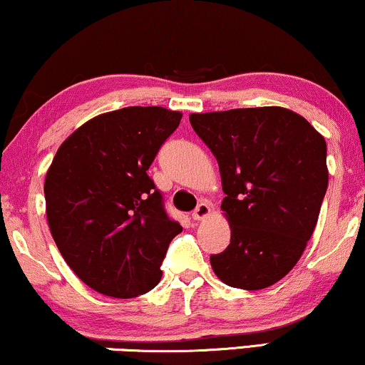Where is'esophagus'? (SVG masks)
I'll return each instance as SVG.
<instances>
[{
    "mask_svg": "<svg viewBox=\"0 0 365 365\" xmlns=\"http://www.w3.org/2000/svg\"><path fill=\"white\" fill-rule=\"evenodd\" d=\"M209 214H211V207H209V204L201 202L196 209H194L192 219L194 221H204V219L209 217Z\"/></svg>",
    "mask_w": 365,
    "mask_h": 365,
    "instance_id": "esophagus-1",
    "label": "esophagus"
}]
</instances>
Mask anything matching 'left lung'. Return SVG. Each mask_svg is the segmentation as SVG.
<instances>
[{
	"mask_svg": "<svg viewBox=\"0 0 365 365\" xmlns=\"http://www.w3.org/2000/svg\"><path fill=\"white\" fill-rule=\"evenodd\" d=\"M189 121L217 159L226 194L231 242L211 256L214 274L246 291L272 286L316 229L329 182L326 139L279 106L192 113Z\"/></svg>",
	"mask_w": 365,
	"mask_h": 365,
	"instance_id": "8db88e82",
	"label": "left lung"
}]
</instances>
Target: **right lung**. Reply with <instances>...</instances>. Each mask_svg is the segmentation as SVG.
<instances>
[{
	"mask_svg": "<svg viewBox=\"0 0 365 365\" xmlns=\"http://www.w3.org/2000/svg\"><path fill=\"white\" fill-rule=\"evenodd\" d=\"M181 118L161 106L99 114L59 146L48 169L49 231L73 272L99 294L136 297L161 281L182 227L168 217L148 169Z\"/></svg>",
	"mask_w": 365,
	"mask_h": 365,
	"instance_id": "add662e5",
	"label": "right lung"
}]
</instances>
